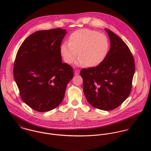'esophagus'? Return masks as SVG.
Segmentation results:
<instances>
[{
    "mask_svg": "<svg viewBox=\"0 0 151 151\" xmlns=\"http://www.w3.org/2000/svg\"><path fill=\"white\" fill-rule=\"evenodd\" d=\"M80 73V70H75V75H78Z\"/></svg>",
    "mask_w": 151,
    "mask_h": 151,
    "instance_id": "1",
    "label": "esophagus"
}]
</instances>
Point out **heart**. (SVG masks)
Segmentation results:
<instances>
[{
	"label": "heart",
	"mask_w": 151,
	"mask_h": 151,
	"mask_svg": "<svg viewBox=\"0 0 151 151\" xmlns=\"http://www.w3.org/2000/svg\"><path fill=\"white\" fill-rule=\"evenodd\" d=\"M109 45V39L105 34L83 28L75 31L70 35L69 42L62 44L60 52L68 64L74 61L78 51L80 57L76 65L93 67L104 60L108 55Z\"/></svg>",
	"instance_id": "b5f03b06"
}]
</instances>
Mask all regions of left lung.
<instances>
[{
    "label": "left lung",
    "mask_w": 151,
    "mask_h": 151,
    "mask_svg": "<svg viewBox=\"0 0 151 151\" xmlns=\"http://www.w3.org/2000/svg\"><path fill=\"white\" fill-rule=\"evenodd\" d=\"M105 29L110 41L106 57L96 67L83 68L80 75L89 104L101 110H111L129 96L135 63L127 44L110 29Z\"/></svg>",
    "instance_id": "obj_1"
}]
</instances>
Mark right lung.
<instances>
[{
  "instance_id": "obj_1",
  "label": "right lung",
  "mask_w": 151,
  "mask_h": 151,
  "mask_svg": "<svg viewBox=\"0 0 151 151\" xmlns=\"http://www.w3.org/2000/svg\"><path fill=\"white\" fill-rule=\"evenodd\" d=\"M67 31L56 28L35 32L22 42L16 55L14 78L22 101L39 112L62 102L73 68L62 63L60 45Z\"/></svg>"
}]
</instances>
